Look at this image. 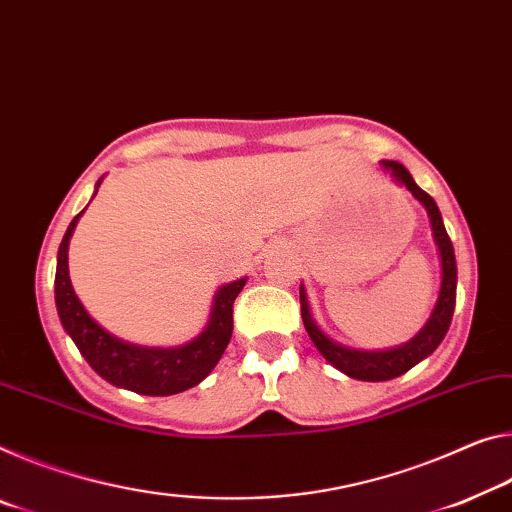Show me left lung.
Masks as SVG:
<instances>
[{
	"label": "left lung",
	"instance_id": "obj_1",
	"mask_svg": "<svg viewBox=\"0 0 512 512\" xmlns=\"http://www.w3.org/2000/svg\"><path fill=\"white\" fill-rule=\"evenodd\" d=\"M383 166L387 170H392L396 180L405 184V189H408L412 196L426 207L428 218H431L433 237L442 259V287H440V296H437L431 319H428L426 326L419 330V335L415 339H410L408 344L392 348V351H376V353L344 348L323 335L310 314L305 289L300 287V314H303L307 335H310L314 346L319 348L323 358H326L332 367H337L339 371H344L346 376L358 378V380H392L396 376H401V373L410 371L417 362L428 358V355L440 346L446 330L451 326L453 310H456V280H458L456 253H453V243L444 230L440 209H437L435 200L428 196L426 191L419 189L415 180H412V175L408 173V168L403 164H399V161H383Z\"/></svg>",
	"mask_w": 512,
	"mask_h": 512
}]
</instances>
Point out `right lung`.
Returning a JSON list of instances; mask_svg holds the SVG:
<instances>
[{
    "label": "right lung",
    "mask_w": 512,
    "mask_h": 512,
    "mask_svg": "<svg viewBox=\"0 0 512 512\" xmlns=\"http://www.w3.org/2000/svg\"><path fill=\"white\" fill-rule=\"evenodd\" d=\"M100 182H97V186H100ZM81 214L84 212L72 218L66 234H63L59 255H56L54 278L56 310H59L63 328L72 337V342L77 344L79 353L104 380H109L116 387L132 389L136 394H180L184 389L198 385L200 380H205L216 367V362L221 360L227 344H230L232 305L243 285H246V278L218 289L207 328L193 342L180 348H143L127 344L123 339L109 335L102 326H97L91 314L84 310V305L79 303L75 289L70 285L68 243Z\"/></svg>",
    "instance_id": "add662e5"
}]
</instances>
